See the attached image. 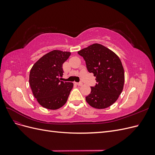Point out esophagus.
Instances as JSON below:
<instances>
[{
	"instance_id": "obj_1",
	"label": "esophagus",
	"mask_w": 155,
	"mask_h": 155,
	"mask_svg": "<svg viewBox=\"0 0 155 155\" xmlns=\"http://www.w3.org/2000/svg\"><path fill=\"white\" fill-rule=\"evenodd\" d=\"M76 84L77 85H78V86H82L83 85V83H76Z\"/></svg>"
}]
</instances>
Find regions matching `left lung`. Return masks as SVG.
<instances>
[{"instance_id":"8db88e82","label":"left lung","mask_w":155,"mask_h":155,"mask_svg":"<svg viewBox=\"0 0 155 155\" xmlns=\"http://www.w3.org/2000/svg\"><path fill=\"white\" fill-rule=\"evenodd\" d=\"M85 61L87 68L93 73L97 84L91 87L87 102L98 109H105L118 100L123 91L125 75L119 57L102 45L95 43L78 51Z\"/></svg>"}]
</instances>
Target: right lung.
I'll list each match as a JSON object with an SVG mask.
<instances>
[{
	"instance_id": "add662e5",
	"label": "right lung",
	"mask_w": 155,
	"mask_h": 155,
	"mask_svg": "<svg viewBox=\"0 0 155 155\" xmlns=\"http://www.w3.org/2000/svg\"><path fill=\"white\" fill-rule=\"evenodd\" d=\"M71 53L54 50L41 58L33 65L29 83L34 97L46 109L56 110L68 100L74 84L61 81L63 64Z\"/></svg>"
}]
</instances>
